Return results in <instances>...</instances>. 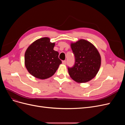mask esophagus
I'll use <instances>...</instances> for the list:
<instances>
[{
  "label": "esophagus",
  "mask_w": 125,
  "mask_h": 125,
  "mask_svg": "<svg viewBox=\"0 0 125 125\" xmlns=\"http://www.w3.org/2000/svg\"><path fill=\"white\" fill-rule=\"evenodd\" d=\"M62 64H63V65H66L67 62H66V60H63V61L62 62Z\"/></svg>",
  "instance_id": "esophagus-1"
}]
</instances>
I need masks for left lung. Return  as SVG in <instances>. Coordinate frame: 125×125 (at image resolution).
Masks as SVG:
<instances>
[{"instance_id":"obj_1","label":"left lung","mask_w":125,"mask_h":125,"mask_svg":"<svg viewBox=\"0 0 125 125\" xmlns=\"http://www.w3.org/2000/svg\"><path fill=\"white\" fill-rule=\"evenodd\" d=\"M74 56L73 67H68V73L73 80L85 83L92 80L99 71L101 63L100 53L94 45L85 40L71 44Z\"/></svg>"}]
</instances>
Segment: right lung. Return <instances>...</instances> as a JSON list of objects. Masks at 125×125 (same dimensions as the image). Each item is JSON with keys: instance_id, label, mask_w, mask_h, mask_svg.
<instances>
[{"instance_id": "add662e5", "label": "right lung", "mask_w": 125, "mask_h": 125, "mask_svg": "<svg viewBox=\"0 0 125 125\" xmlns=\"http://www.w3.org/2000/svg\"><path fill=\"white\" fill-rule=\"evenodd\" d=\"M55 43L48 37L37 40L27 48L24 55L25 66L29 73L40 79L53 75L62 63L58 52L54 50Z\"/></svg>"}]
</instances>
